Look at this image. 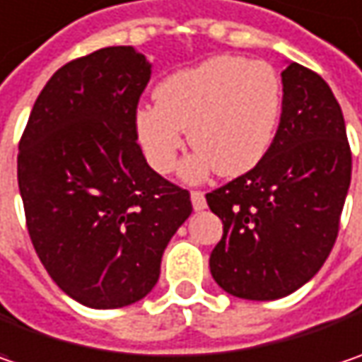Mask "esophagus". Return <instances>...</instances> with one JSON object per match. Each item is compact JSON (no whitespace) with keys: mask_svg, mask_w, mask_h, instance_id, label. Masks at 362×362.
Here are the masks:
<instances>
[{"mask_svg":"<svg viewBox=\"0 0 362 362\" xmlns=\"http://www.w3.org/2000/svg\"><path fill=\"white\" fill-rule=\"evenodd\" d=\"M190 199H192L194 211H202V209L206 206V199H204V192H202V190H192V192H190Z\"/></svg>","mask_w":362,"mask_h":362,"instance_id":"esophagus-1","label":"esophagus"}]
</instances>
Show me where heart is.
Listing matches in <instances>:
<instances>
[{"label": "heart", "instance_id": "heart-1", "mask_svg": "<svg viewBox=\"0 0 362 362\" xmlns=\"http://www.w3.org/2000/svg\"><path fill=\"white\" fill-rule=\"evenodd\" d=\"M156 104L135 110V135L149 165L168 174L184 147L197 149L182 174L199 180L209 170L240 176L270 149L283 115V81L266 61L213 57L161 79Z\"/></svg>", "mask_w": 362, "mask_h": 362}]
</instances>
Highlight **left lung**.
Instances as JSON below:
<instances>
[{
	"label": "left lung",
	"instance_id": "obj_1",
	"mask_svg": "<svg viewBox=\"0 0 362 362\" xmlns=\"http://www.w3.org/2000/svg\"><path fill=\"white\" fill-rule=\"evenodd\" d=\"M281 77L283 115L270 149L250 172L206 192L223 221L211 274L252 301L287 297L322 268L351 186V145L329 86L299 63Z\"/></svg>",
	"mask_w": 362,
	"mask_h": 362
}]
</instances>
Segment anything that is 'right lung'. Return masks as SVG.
<instances>
[{"instance_id": "1", "label": "right lung", "mask_w": 362, "mask_h": 362, "mask_svg": "<svg viewBox=\"0 0 362 362\" xmlns=\"http://www.w3.org/2000/svg\"><path fill=\"white\" fill-rule=\"evenodd\" d=\"M151 65L133 47L69 61L36 98L20 139L18 186L34 250L81 305L117 309L160 279L190 192L149 168L135 135Z\"/></svg>"}]
</instances>
